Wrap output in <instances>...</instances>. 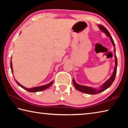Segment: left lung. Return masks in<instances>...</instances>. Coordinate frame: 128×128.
I'll list each match as a JSON object with an SVG mask.
<instances>
[{
	"instance_id": "left-lung-1",
	"label": "left lung",
	"mask_w": 128,
	"mask_h": 128,
	"mask_svg": "<svg viewBox=\"0 0 128 128\" xmlns=\"http://www.w3.org/2000/svg\"><path fill=\"white\" fill-rule=\"evenodd\" d=\"M98 27L99 29L102 30V31L104 32V33L106 34V36L110 38V40H111L112 44H113V46L114 47V52L116 54L115 45H114V42L113 39H112V36H111V35H110L109 32H108V30L103 25H99ZM114 58H115V66H114V69L113 74H112L111 77H110V78L105 82V83H104L103 85L100 86V88H92L91 87H88V86L79 85V84H78L76 83V82L74 79L73 78V85H74V87L76 88V89L77 90L80 91V92L86 93V94H92V95L98 94V93H100L107 89V88H108L110 86L112 85V84L113 83V82L114 81V78H115V77H116V72H117V66H118V60H117V57H116V55H115V56H114Z\"/></svg>"
}]
</instances>
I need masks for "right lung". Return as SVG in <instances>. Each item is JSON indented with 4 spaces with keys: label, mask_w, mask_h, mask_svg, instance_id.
Returning a JSON list of instances; mask_svg holds the SVG:
<instances>
[{
    "label": "right lung",
    "mask_w": 128,
    "mask_h": 128,
    "mask_svg": "<svg viewBox=\"0 0 128 128\" xmlns=\"http://www.w3.org/2000/svg\"><path fill=\"white\" fill-rule=\"evenodd\" d=\"M10 68H11V70H12V73H13V69H12V61L10 60ZM15 81H16V83L18 84V85L21 86V88H23L24 89H25L26 90H27L28 92H40V91H43V90H46V88H48L50 86H51L53 84V82L54 81H51L50 83H49L48 84H47V85H43V86H38V87H35V88H26L24 87V86H23L21 85L20 83H18V82H17L16 80L14 79Z\"/></svg>",
    "instance_id": "right-lung-1"
}]
</instances>
